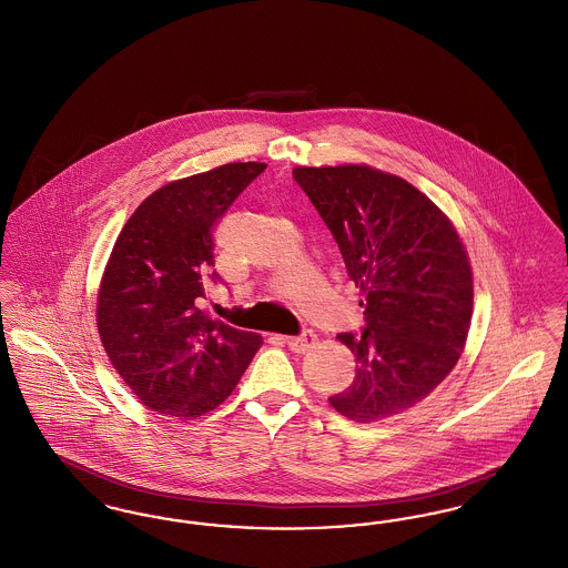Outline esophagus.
<instances>
[{"instance_id": "1", "label": "esophagus", "mask_w": 568, "mask_h": 568, "mask_svg": "<svg viewBox=\"0 0 568 568\" xmlns=\"http://www.w3.org/2000/svg\"><path fill=\"white\" fill-rule=\"evenodd\" d=\"M285 343H287V347H290L294 353L308 352V349H313V347H315V343H317V334H315L313 329H304L300 336H287V338H285Z\"/></svg>"}]
</instances>
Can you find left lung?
<instances>
[{
	"instance_id": "left-lung-1",
	"label": "left lung",
	"mask_w": 568,
	"mask_h": 568,
	"mask_svg": "<svg viewBox=\"0 0 568 568\" xmlns=\"http://www.w3.org/2000/svg\"><path fill=\"white\" fill-rule=\"evenodd\" d=\"M364 290L362 332L338 334L355 377L329 396L347 419L368 424L419 405L458 364L473 315V274L458 232L405 179L368 165L296 168Z\"/></svg>"
}]
</instances>
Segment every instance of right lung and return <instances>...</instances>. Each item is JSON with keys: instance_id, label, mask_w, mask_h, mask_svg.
Returning a JSON list of instances; mask_svg holds the SVG:
<instances>
[{"instance_id": "1", "label": "right lung", "mask_w": 568, "mask_h": 568, "mask_svg": "<svg viewBox=\"0 0 568 568\" xmlns=\"http://www.w3.org/2000/svg\"><path fill=\"white\" fill-rule=\"evenodd\" d=\"M266 163H225L168 183L123 225L98 297V329L112 366L142 405L200 417L243 377L262 336L202 311L213 271V227Z\"/></svg>"}]
</instances>
